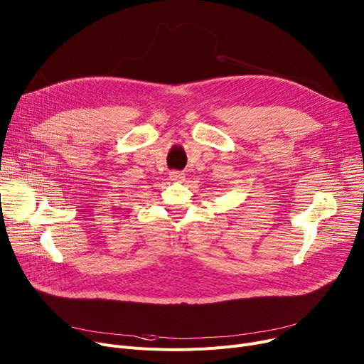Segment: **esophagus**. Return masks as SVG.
Returning a JSON list of instances; mask_svg holds the SVG:
<instances>
[{"instance_id":"34e87169","label":"esophagus","mask_w":364,"mask_h":364,"mask_svg":"<svg viewBox=\"0 0 364 364\" xmlns=\"http://www.w3.org/2000/svg\"><path fill=\"white\" fill-rule=\"evenodd\" d=\"M169 178L171 180H178V181H181L183 178H184V174L181 171H171L169 172Z\"/></svg>"}]
</instances>
